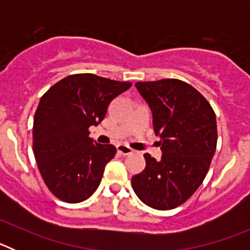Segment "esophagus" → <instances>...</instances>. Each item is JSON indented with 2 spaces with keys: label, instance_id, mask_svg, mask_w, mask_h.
Wrapping results in <instances>:
<instances>
[{
  "label": "esophagus",
  "instance_id": "1",
  "mask_svg": "<svg viewBox=\"0 0 250 250\" xmlns=\"http://www.w3.org/2000/svg\"><path fill=\"white\" fill-rule=\"evenodd\" d=\"M116 149H118L119 154H123V155H130V154H132V151H134L131 147L124 144H119L118 146H116Z\"/></svg>",
  "mask_w": 250,
  "mask_h": 250
}]
</instances>
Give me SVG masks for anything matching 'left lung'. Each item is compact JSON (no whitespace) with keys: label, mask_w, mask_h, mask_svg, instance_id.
Masks as SVG:
<instances>
[{"label":"left lung","mask_w":250,"mask_h":250,"mask_svg":"<svg viewBox=\"0 0 250 250\" xmlns=\"http://www.w3.org/2000/svg\"><path fill=\"white\" fill-rule=\"evenodd\" d=\"M160 136V160L145 154L146 167L131 179L141 202L169 210L187 202L207 175L216 149V119L210 104L193 86L176 79L136 83Z\"/></svg>","instance_id":"obj_1"}]
</instances>
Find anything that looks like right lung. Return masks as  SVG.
Returning <instances> with one entry per match:
<instances>
[{
	"mask_svg": "<svg viewBox=\"0 0 250 250\" xmlns=\"http://www.w3.org/2000/svg\"><path fill=\"white\" fill-rule=\"evenodd\" d=\"M131 83L76 74L47 90L34 118V154L43 182L66 203L89 199L100 185L106 164L116 154L114 145L89 138L107 106Z\"/></svg>",
	"mask_w": 250,
	"mask_h": 250,
	"instance_id": "add662e5",
	"label": "right lung"
}]
</instances>
